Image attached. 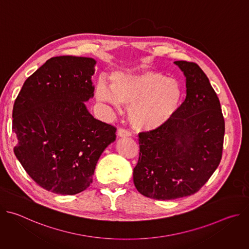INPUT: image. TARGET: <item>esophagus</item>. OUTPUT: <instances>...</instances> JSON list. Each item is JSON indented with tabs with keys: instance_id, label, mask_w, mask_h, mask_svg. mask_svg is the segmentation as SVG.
Returning a JSON list of instances; mask_svg holds the SVG:
<instances>
[{
	"instance_id": "1",
	"label": "esophagus",
	"mask_w": 249,
	"mask_h": 249,
	"mask_svg": "<svg viewBox=\"0 0 249 249\" xmlns=\"http://www.w3.org/2000/svg\"><path fill=\"white\" fill-rule=\"evenodd\" d=\"M117 136L120 137V138H128V137L131 136V134H130V132H128L124 129H119L117 131Z\"/></svg>"
}]
</instances>
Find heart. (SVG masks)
<instances>
[{
    "label": "heart",
    "instance_id": "b5f03b06",
    "mask_svg": "<svg viewBox=\"0 0 249 249\" xmlns=\"http://www.w3.org/2000/svg\"><path fill=\"white\" fill-rule=\"evenodd\" d=\"M95 95L98 101L115 107H129L128 119L136 130L154 131L166 125L180 108L182 88L155 71L118 72L112 76L111 86L98 83Z\"/></svg>",
    "mask_w": 249,
    "mask_h": 249
}]
</instances>
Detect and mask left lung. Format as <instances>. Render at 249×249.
<instances>
[{
  "mask_svg": "<svg viewBox=\"0 0 249 249\" xmlns=\"http://www.w3.org/2000/svg\"><path fill=\"white\" fill-rule=\"evenodd\" d=\"M174 64L185 77V100L166 125L139 134L140 157L133 170L137 190L156 200L196 193L223 153L225 120L217 93L197 64Z\"/></svg>",
  "mask_w": 249,
  "mask_h": 249,
  "instance_id": "8db88e82",
  "label": "left lung"
}]
</instances>
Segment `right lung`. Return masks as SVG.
<instances>
[{
	"instance_id": "add662e5",
	"label": "right lung",
	"mask_w": 249,
	"mask_h": 249,
	"mask_svg": "<svg viewBox=\"0 0 249 249\" xmlns=\"http://www.w3.org/2000/svg\"><path fill=\"white\" fill-rule=\"evenodd\" d=\"M95 65L88 57H53L27 78L15 101V155L47 191L86 190L99 157L116 139L115 127L95 119L85 104L94 94Z\"/></svg>"
}]
</instances>
